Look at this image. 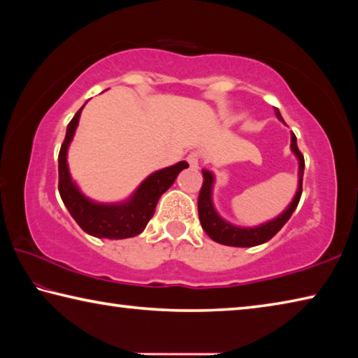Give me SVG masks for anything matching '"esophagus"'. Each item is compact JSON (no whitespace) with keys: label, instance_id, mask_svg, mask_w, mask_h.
Segmentation results:
<instances>
[{"label":"esophagus","instance_id":"34e87169","mask_svg":"<svg viewBox=\"0 0 358 358\" xmlns=\"http://www.w3.org/2000/svg\"><path fill=\"white\" fill-rule=\"evenodd\" d=\"M186 161L189 162V166H191V169H199V162H201V156H199L197 153H189L187 155V157H186Z\"/></svg>","mask_w":358,"mask_h":358}]
</instances>
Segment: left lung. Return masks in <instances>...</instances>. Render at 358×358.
<instances>
[{
	"instance_id": "1",
	"label": "left lung",
	"mask_w": 358,
	"mask_h": 358,
	"mask_svg": "<svg viewBox=\"0 0 358 358\" xmlns=\"http://www.w3.org/2000/svg\"><path fill=\"white\" fill-rule=\"evenodd\" d=\"M276 117L280 118L282 123L284 120L278 108H275ZM290 148H292L294 155L299 159V189L294 197V201L290 202L289 207L282 211V213L265 224H260L257 227H237L234 224L224 221L222 217L216 213L213 207V202H211V187H213L215 177L213 173L208 171H202L203 173V183L201 187V192H199V201H197V208H199V220H201L202 229L207 232L208 237L216 241V243L226 245V246H238V248H250V246H257L262 245L270 238H273L275 235L280 232L284 224L289 221V217L296 208V205L300 202L301 197V185H303V171H305V157H303L301 151L296 147V137L292 134V142H290Z\"/></svg>"
}]
</instances>
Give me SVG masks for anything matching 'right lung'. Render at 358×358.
I'll return each instance as SVG.
<instances>
[{
	"mask_svg": "<svg viewBox=\"0 0 358 358\" xmlns=\"http://www.w3.org/2000/svg\"><path fill=\"white\" fill-rule=\"evenodd\" d=\"M83 108V107H82ZM82 108L78 110L74 118L69 121L68 129H66L64 142L59 148L58 155V191L62 196L66 208L74 217L76 222L82 227L85 232L98 238L108 240H121L136 237L143 229L147 227L148 221L155 215L156 203L159 197L169 187L173 185L177 175L183 169L189 167L186 161H181L178 164L161 169L143 181L132 194L131 199L123 203L104 205L96 203L87 199L78 191V187L71 180L68 169V148L74 137L76 128L80 118Z\"/></svg>",
	"mask_w": 358,
	"mask_h": 358,
	"instance_id": "1",
	"label": "right lung"
}]
</instances>
